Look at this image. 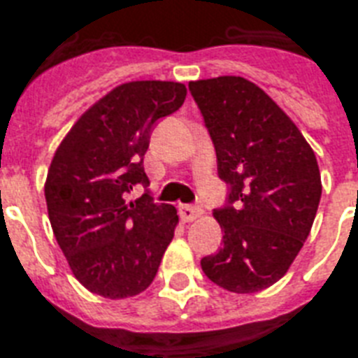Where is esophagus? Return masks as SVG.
Here are the masks:
<instances>
[{
	"mask_svg": "<svg viewBox=\"0 0 358 358\" xmlns=\"http://www.w3.org/2000/svg\"><path fill=\"white\" fill-rule=\"evenodd\" d=\"M178 212L182 215L185 223H189V221H195L202 215V210L199 206H193V204H180Z\"/></svg>",
	"mask_w": 358,
	"mask_h": 358,
	"instance_id": "obj_1",
	"label": "esophagus"
}]
</instances>
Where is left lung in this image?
<instances>
[{
	"instance_id": "obj_1",
	"label": "left lung",
	"mask_w": 358,
	"mask_h": 358,
	"mask_svg": "<svg viewBox=\"0 0 358 358\" xmlns=\"http://www.w3.org/2000/svg\"><path fill=\"white\" fill-rule=\"evenodd\" d=\"M217 154L227 206L213 210L223 247L201 260L212 282L255 294L282 278L308 238L322 199L316 154L288 115L252 81H191Z\"/></svg>"
}]
</instances>
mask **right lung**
<instances>
[{"label": "right lung", "mask_w": 358, "mask_h": 358, "mask_svg": "<svg viewBox=\"0 0 358 358\" xmlns=\"http://www.w3.org/2000/svg\"><path fill=\"white\" fill-rule=\"evenodd\" d=\"M176 81H129L81 115L52 159L44 195L59 247L89 292L126 299L145 292L178 224L176 208L150 193L128 202L156 122L182 108Z\"/></svg>", "instance_id": "add662e5"}]
</instances>
